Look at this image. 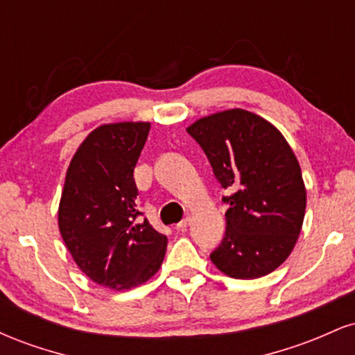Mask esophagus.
<instances>
[{
    "mask_svg": "<svg viewBox=\"0 0 355 355\" xmlns=\"http://www.w3.org/2000/svg\"><path fill=\"white\" fill-rule=\"evenodd\" d=\"M190 217H187V218H183L180 223H177V230H185L187 227H189V223H190Z\"/></svg>",
    "mask_w": 355,
    "mask_h": 355,
    "instance_id": "obj_1",
    "label": "esophagus"
}]
</instances>
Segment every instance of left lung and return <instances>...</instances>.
Masks as SVG:
<instances>
[{
	"mask_svg": "<svg viewBox=\"0 0 355 355\" xmlns=\"http://www.w3.org/2000/svg\"><path fill=\"white\" fill-rule=\"evenodd\" d=\"M202 146L222 189L227 230L210 254L220 272L259 279L282 266L302 229L305 185L287 140L247 110L203 116L187 128Z\"/></svg>",
	"mask_w": 355,
	"mask_h": 355,
	"instance_id": "1",
	"label": "left lung"
}]
</instances>
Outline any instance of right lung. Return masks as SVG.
<instances>
[{"label":"right lung","instance_id":"obj_1","mask_svg":"<svg viewBox=\"0 0 355 355\" xmlns=\"http://www.w3.org/2000/svg\"><path fill=\"white\" fill-rule=\"evenodd\" d=\"M150 123L101 125L85 138L68 166L58 225L81 270L103 287L125 291L160 268L166 237L137 210L133 170Z\"/></svg>","mask_w":355,"mask_h":355}]
</instances>
